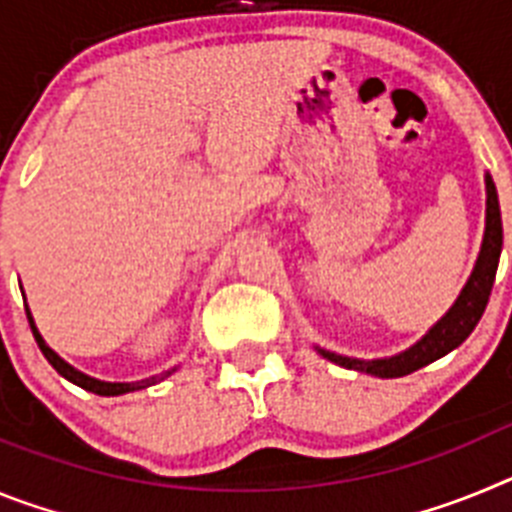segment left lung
Returning <instances> with one entry per match:
<instances>
[{"instance_id":"obj_1","label":"left lung","mask_w":512,"mask_h":512,"mask_svg":"<svg viewBox=\"0 0 512 512\" xmlns=\"http://www.w3.org/2000/svg\"><path fill=\"white\" fill-rule=\"evenodd\" d=\"M485 192V235H482V246H479V256L474 261L472 274H469L467 284L461 287L454 305L443 312L441 320H436L431 328L425 330V336H420L413 346L400 351V354L384 356V359H354V356H343L336 354V351H325L320 346H315V351L323 359L343 366V369H354V372L372 374V377L379 379H395L418 372L420 366L433 364V361L451 354L454 348L467 341L469 333L477 328L482 312H485L487 300H490L497 264H500V251H503V217H500L497 189L490 174H485Z\"/></svg>"}]
</instances>
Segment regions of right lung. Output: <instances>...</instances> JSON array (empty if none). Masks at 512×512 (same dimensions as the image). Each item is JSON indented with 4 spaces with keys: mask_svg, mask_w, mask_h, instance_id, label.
I'll return each instance as SVG.
<instances>
[{
    "mask_svg": "<svg viewBox=\"0 0 512 512\" xmlns=\"http://www.w3.org/2000/svg\"><path fill=\"white\" fill-rule=\"evenodd\" d=\"M22 289V287H20ZM25 312H27V320H30V328H33V336L35 341H38L40 351H43V356L48 361H51V366L56 369L58 374H61L63 379H69L71 384H76V387H81V390L87 392H94V395H102V397H117V395H128V392H138V390H146V387H151V384H158L164 382L166 377H171V374L179 369V366H174V369H169V372L158 374V377H148V379H140V382H104V379H97V377H89V374L79 372L76 366H71L69 361H63L61 356L53 351L48 343H45V338L40 336L38 325H35L33 320V312H30V307L25 305Z\"/></svg>",
    "mask_w": 512,
    "mask_h": 512,
    "instance_id": "add662e5",
    "label": "right lung"
}]
</instances>
